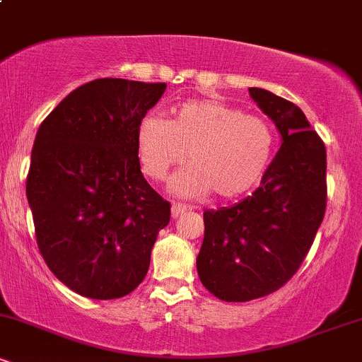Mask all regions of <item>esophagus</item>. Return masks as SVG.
Returning <instances> with one entry per match:
<instances>
[{"label":"esophagus","mask_w":362,"mask_h":362,"mask_svg":"<svg viewBox=\"0 0 362 362\" xmlns=\"http://www.w3.org/2000/svg\"><path fill=\"white\" fill-rule=\"evenodd\" d=\"M187 211V206L184 204H173L172 206V218H178L180 214H184Z\"/></svg>","instance_id":"obj_1"}]
</instances>
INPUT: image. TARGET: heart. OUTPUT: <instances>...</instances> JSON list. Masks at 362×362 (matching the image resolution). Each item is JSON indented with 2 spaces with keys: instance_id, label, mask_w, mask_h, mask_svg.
Instances as JSON below:
<instances>
[{
  "instance_id": "1",
  "label": "heart",
  "mask_w": 362,
  "mask_h": 362,
  "mask_svg": "<svg viewBox=\"0 0 362 362\" xmlns=\"http://www.w3.org/2000/svg\"><path fill=\"white\" fill-rule=\"evenodd\" d=\"M272 127L259 115L218 100H190L178 105L172 120L148 115L136 132L141 170L155 182L189 158L190 167L170 180L178 197L219 199L250 192L267 172L274 153Z\"/></svg>"
}]
</instances>
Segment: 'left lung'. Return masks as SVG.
<instances>
[{
  "mask_svg": "<svg viewBox=\"0 0 362 362\" xmlns=\"http://www.w3.org/2000/svg\"><path fill=\"white\" fill-rule=\"evenodd\" d=\"M248 91L276 124L282 144L255 192L238 204L204 213L199 279L230 303L282 288L310 252L327 207L325 144L306 115L272 91Z\"/></svg>",
  "mask_w": 362,
  "mask_h": 362,
  "instance_id": "8db88e82",
  "label": "left lung"
}]
</instances>
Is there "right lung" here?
<instances>
[{"instance_id": "right-lung-1", "label": "right lung", "mask_w": 362, "mask_h": 362, "mask_svg": "<svg viewBox=\"0 0 362 362\" xmlns=\"http://www.w3.org/2000/svg\"><path fill=\"white\" fill-rule=\"evenodd\" d=\"M165 83L100 78L73 90L37 131L27 199L45 264L91 300L132 293L170 221L141 173L136 132Z\"/></svg>"}]
</instances>
